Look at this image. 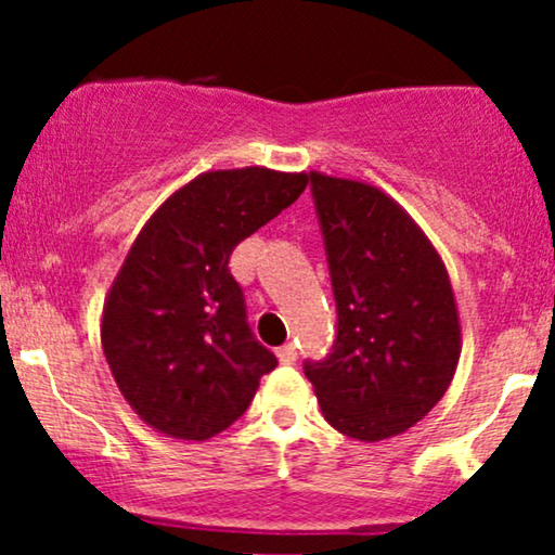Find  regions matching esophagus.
I'll return each mask as SVG.
<instances>
[{
    "label": "esophagus",
    "mask_w": 555,
    "mask_h": 555,
    "mask_svg": "<svg viewBox=\"0 0 555 555\" xmlns=\"http://www.w3.org/2000/svg\"><path fill=\"white\" fill-rule=\"evenodd\" d=\"M276 358H279V362H284V365H292V362H297L295 344H284L282 349H276Z\"/></svg>",
    "instance_id": "esophagus-1"
}]
</instances>
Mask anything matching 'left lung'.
<instances>
[{
	"mask_svg": "<svg viewBox=\"0 0 555 555\" xmlns=\"http://www.w3.org/2000/svg\"><path fill=\"white\" fill-rule=\"evenodd\" d=\"M339 331L305 362L331 428L384 441L420 423L454 378L462 326L428 234L384 190L310 171Z\"/></svg>",
	"mask_w": 555,
	"mask_h": 555,
	"instance_id": "1",
	"label": "left lung"
}]
</instances>
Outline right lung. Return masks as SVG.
<instances>
[{
	"instance_id": "obj_1",
	"label": "right lung",
	"mask_w": 555,
	"mask_h": 555,
	"mask_svg": "<svg viewBox=\"0 0 555 555\" xmlns=\"http://www.w3.org/2000/svg\"><path fill=\"white\" fill-rule=\"evenodd\" d=\"M308 171H203L145 221L109 286L101 347L145 425L208 441L250 406L276 367L256 341L229 256L302 195Z\"/></svg>"
}]
</instances>
